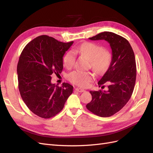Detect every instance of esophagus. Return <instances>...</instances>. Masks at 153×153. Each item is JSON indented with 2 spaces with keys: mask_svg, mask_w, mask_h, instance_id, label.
Here are the masks:
<instances>
[{
  "mask_svg": "<svg viewBox=\"0 0 153 153\" xmlns=\"http://www.w3.org/2000/svg\"><path fill=\"white\" fill-rule=\"evenodd\" d=\"M75 91L78 92H84L85 90L83 89H81V88H76V89H75Z\"/></svg>",
  "mask_w": 153,
  "mask_h": 153,
  "instance_id": "esophagus-1",
  "label": "esophagus"
}]
</instances>
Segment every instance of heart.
Segmentation results:
<instances>
[{"label":"heart","mask_w":153,"mask_h":153,"mask_svg":"<svg viewBox=\"0 0 153 153\" xmlns=\"http://www.w3.org/2000/svg\"><path fill=\"white\" fill-rule=\"evenodd\" d=\"M80 53L85 55L91 60V65L94 71L101 74L108 69L112 55L108 51L104 50L102 46L96 43L87 42L75 47L73 50H69L64 54L62 61L66 68H71L76 61V53ZM94 78L93 74L88 71H74L69 75V80L78 86L85 87L89 85Z\"/></svg>","instance_id":"heart-1"}]
</instances>
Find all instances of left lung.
I'll return each mask as SVG.
<instances>
[{
	"label": "left lung",
	"mask_w": 153,
	"mask_h": 153,
	"mask_svg": "<svg viewBox=\"0 0 153 153\" xmlns=\"http://www.w3.org/2000/svg\"><path fill=\"white\" fill-rule=\"evenodd\" d=\"M89 39L107 41L112 57L108 69L98 82L100 87L108 82V91H91L92 100L86 107L100 117H110L123 108L132 95L137 75L135 54L128 41L114 32H101Z\"/></svg>",
	"instance_id": "obj_1"
}]
</instances>
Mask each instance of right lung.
Here are the masks:
<instances>
[{
    "label": "right lung",
    "mask_w": 153,
    "mask_h": 153,
    "mask_svg": "<svg viewBox=\"0 0 153 153\" xmlns=\"http://www.w3.org/2000/svg\"><path fill=\"white\" fill-rule=\"evenodd\" d=\"M73 41L62 43L52 37H37L23 50L17 65L18 89L22 98L31 112L48 119L61 112L73 87L63 83L52 84V74L63 69V56Z\"/></svg>",
    "instance_id": "obj_1"
}]
</instances>
